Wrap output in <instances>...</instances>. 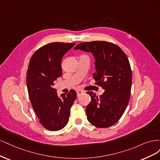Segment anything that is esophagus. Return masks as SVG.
<instances>
[{
  "instance_id": "esophagus-1",
  "label": "esophagus",
  "mask_w": 160,
  "mask_h": 160,
  "mask_svg": "<svg viewBox=\"0 0 160 160\" xmlns=\"http://www.w3.org/2000/svg\"><path fill=\"white\" fill-rule=\"evenodd\" d=\"M76 92H77V96H80L82 94H83L84 93H85L84 91L81 90H78L76 91Z\"/></svg>"
}]
</instances>
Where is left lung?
I'll list each match as a JSON object with an SVG mask.
<instances>
[{
  "instance_id": "8db88e82",
  "label": "left lung",
  "mask_w": 160,
  "mask_h": 160,
  "mask_svg": "<svg viewBox=\"0 0 160 160\" xmlns=\"http://www.w3.org/2000/svg\"><path fill=\"white\" fill-rule=\"evenodd\" d=\"M74 49L91 52L95 58L96 84L105 92L98 96L88 92L91 102L86 106L87 119L97 128L113 126L124 113L130 98L132 74L126 54L118 45L107 41L82 42Z\"/></svg>"
}]
</instances>
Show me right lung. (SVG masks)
Masks as SVG:
<instances>
[{"instance_id": "1", "label": "right lung", "mask_w": 160, "mask_h": 160, "mask_svg": "<svg viewBox=\"0 0 160 160\" xmlns=\"http://www.w3.org/2000/svg\"><path fill=\"white\" fill-rule=\"evenodd\" d=\"M75 43L52 42L35 51L27 73L29 98L39 122L50 131L64 128L69 120L70 109L76 99L75 90L57 95L54 82L62 75V56Z\"/></svg>"}]
</instances>
